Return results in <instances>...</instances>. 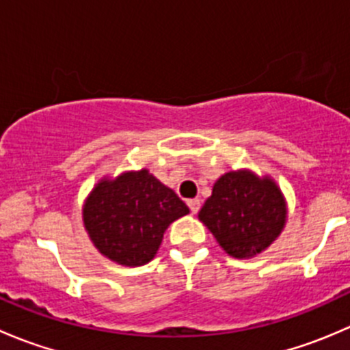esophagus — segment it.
I'll return each instance as SVG.
<instances>
[{
  "instance_id": "obj_1",
  "label": "esophagus",
  "mask_w": 350,
  "mask_h": 350,
  "mask_svg": "<svg viewBox=\"0 0 350 350\" xmlns=\"http://www.w3.org/2000/svg\"><path fill=\"white\" fill-rule=\"evenodd\" d=\"M188 206H189V210H191V213H198V210H200V206H201V203H200V200H189L188 201Z\"/></svg>"
}]
</instances>
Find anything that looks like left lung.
<instances>
[{
	"instance_id": "left-lung-1",
	"label": "left lung",
	"mask_w": 350,
	"mask_h": 350,
	"mask_svg": "<svg viewBox=\"0 0 350 350\" xmlns=\"http://www.w3.org/2000/svg\"><path fill=\"white\" fill-rule=\"evenodd\" d=\"M198 218L221 249L237 259L266 250L286 225V201L276 183L252 171L225 172L213 185Z\"/></svg>"
}]
</instances>
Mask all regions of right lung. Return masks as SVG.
<instances>
[{
    "label": "right lung",
    "instance_id": "right-lung-1",
    "mask_svg": "<svg viewBox=\"0 0 350 350\" xmlns=\"http://www.w3.org/2000/svg\"><path fill=\"white\" fill-rule=\"evenodd\" d=\"M189 208L147 169L103 178L83 206V221L94 247L122 266L154 259L164 232Z\"/></svg>",
    "mask_w": 350,
    "mask_h": 350
}]
</instances>
